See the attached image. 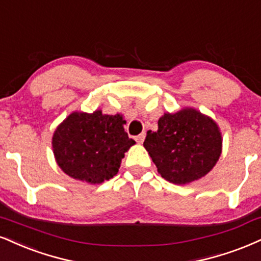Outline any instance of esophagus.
Listing matches in <instances>:
<instances>
[{
    "label": "esophagus",
    "mask_w": 261,
    "mask_h": 261,
    "mask_svg": "<svg viewBox=\"0 0 261 261\" xmlns=\"http://www.w3.org/2000/svg\"><path fill=\"white\" fill-rule=\"evenodd\" d=\"M144 137H146V134L143 133V134H140L139 136L135 137V140H136V142H137V143H142L143 141H144Z\"/></svg>",
    "instance_id": "1"
}]
</instances>
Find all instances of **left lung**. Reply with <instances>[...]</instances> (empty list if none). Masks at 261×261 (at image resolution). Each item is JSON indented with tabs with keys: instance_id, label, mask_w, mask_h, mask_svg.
Returning <instances> with one entry per match:
<instances>
[{
	"instance_id": "1",
	"label": "left lung",
	"mask_w": 261,
	"mask_h": 261,
	"mask_svg": "<svg viewBox=\"0 0 261 261\" xmlns=\"http://www.w3.org/2000/svg\"><path fill=\"white\" fill-rule=\"evenodd\" d=\"M144 148L163 178L186 185L205 176L221 155L220 128L212 118L193 108L164 113L158 130L148 131Z\"/></svg>"
}]
</instances>
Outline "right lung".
Here are the masks:
<instances>
[{"label": "right lung", "mask_w": 261, "mask_h": 261, "mask_svg": "<svg viewBox=\"0 0 261 261\" xmlns=\"http://www.w3.org/2000/svg\"><path fill=\"white\" fill-rule=\"evenodd\" d=\"M120 114L73 112L52 137L59 168L75 180L102 184L118 174L121 159L135 141L125 133Z\"/></svg>", "instance_id": "add662e5"}]
</instances>
